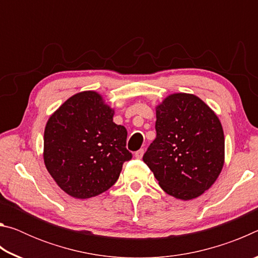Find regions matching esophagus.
Instances as JSON below:
<instances>
[{"instance_id": "34e87169", "label": "esophagus", "mask_w": 258, "mask_h": 258, "mask_svg": "<svg viewBox=\"0 0 258 258\" xmlns=\"http://www.w3.org/2000/svg\"><path fill=\"white\" fill-rule=\"evenodd\" d=\"M143 154H145V150H143V149H140V150H138L137 152H135L134 156H135V158L141 159L142 157H143Z\"/></svg>"}]
</instances>
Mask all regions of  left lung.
I'll use <instances>...</instances> for the list:
<instances>
[{
  "mask_svg": "<svg viewBox=\"0 0 258 258\" xmlns=\"http://www.w3.org/2000/svg\"><path fill=\"white\" fill-rule=\"evenodd\" d=\"M156 139L143 161L166 194L202 196L224 165V133L216 113L195 94L173 93L156 107Z\"/></svg>",
  "mask_w": 258,
  "mask_h": 258,
  "instance_id": "1",
  "label": "left lung"
}]
</instances>
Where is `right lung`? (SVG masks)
Returning a JSON list of instances; mask_svg holds the SVG:
<instances>
[{
  "label": "right lung",
  "instance_id": "obj_1",
  "mask_svg": "<svg viewBox=\"0 0 258 258\" xmlns=\"http://www.w3.org/2000/svg\"><path fill=\"white\" fill-rule=\"evenodd\" d=\"M115 110L102 95L84 91L66 100L50 116L44 130V164L67 195L87 199L107 191L118 180L127 131L113 123Z\"/></svg>",
  "mask_w": 258,
  "mask_h": 258
}]
</instances>
